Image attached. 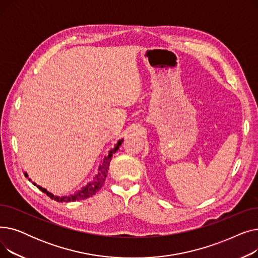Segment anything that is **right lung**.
I'll return each mask as SVG.
<instances>
[{
  "label": "right lung",
  "instance_id": "1",
  "mask_svg": "<svg viewBox=\"0 0 258 258\" xmlns=\"http://www.w3.org/2000/svg\"><path fill=\"white\" fill-rule=\"evenodd\" d=\"M122 141H123V139L119 140L118 143L114 146V148H112V150L108 152V155L106 157H104L101 165L98 168V173L95 175L94 180L92 182H90L88 185H86L85 187L81 188L80 190L76 191L75 194L70 195L68 197L67 196L66 197H56V196L52 195L51 192H49L46 188H43L40 186H37V188L39 189V190H42L44 194H46L48 197H50L52 200L56 201V202H75V201L86 200V199L94 196L95 194L98 192L99 189L102 187V185L105 181V178H106V174H107V171H108V166H110V162L112 160V157L119 150V146L121 145ZM25 175H26V177H28V174H27V173H25ZM33 184L36 185L35 183H33Z\"/></svg>",
  "mask_w": 258,
  "mask_h": 258
}]
</instances>
